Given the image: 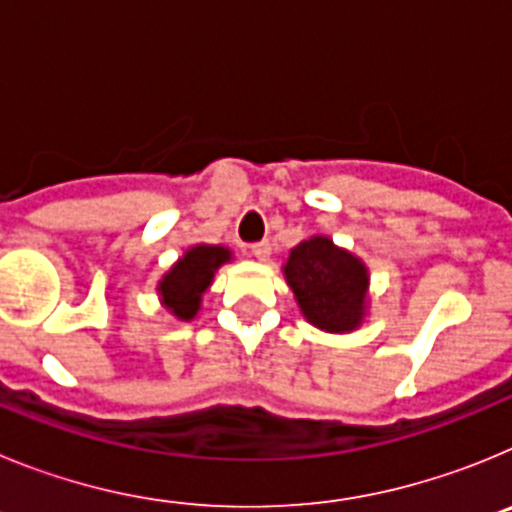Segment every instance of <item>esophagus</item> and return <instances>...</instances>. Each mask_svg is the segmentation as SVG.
<instances>
[{"instance_id": "esophagus-1", "label": "esophagus", "mask_w": 512, "mask_h": 512, "mask_svg": "<svg viewBox=\"0 0 512 512\" xmlns=\"http://www.w3.org/2000/svg\"><path fill=\"white\" fill-rule=\"evenodd\" d=\"M251 256H256L259 261H266L271 256V243L269 241H259L251 246Z\"/></svg>"}]
</instances>
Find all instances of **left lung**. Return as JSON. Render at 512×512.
I'll return each mask as SVG.
<instances>
[{"label":"left lung","instance_id":"left-lung-1","mask_svg":"<svg viewBox=\"0 0 512 512\" xmlns=\"http://www.w3.org/2000/svg\"><path fill=\"white\" fill-rule=\"evenodd\" d=\"M284 277L312 325L330 333H346L364 318L366 266L333 246L330 238L315 235L292 248Z\"/></svg>","mask_w":512,"mask_h":512}]
</instances>
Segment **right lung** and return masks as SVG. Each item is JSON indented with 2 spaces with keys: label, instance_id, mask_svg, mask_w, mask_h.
<instances>
[{
  "label": "right lung",
  "instance_id": "obj_1",
  "mask_svg": "<svg viewBox=\"0 0 512 512\" xmlns=\"http://www.w3.org/2000/svg\"><path fill=\"white\" fill-rule=\"evenodd\" d=\"M230 261V251L223 246H194L184 253V259L174 264V269L161 279L158 292L164 305L179 320H192L200 310L202 292L210 287L212 274L220 264Z\"/></svg>",
  "mask_w": 512,
  "mask_h": 512
}]
</instances>
